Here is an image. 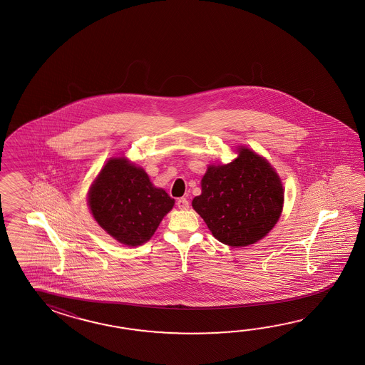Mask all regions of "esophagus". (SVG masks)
<instances>
[{"instance_id":"obj_1","label":"esophagus","mask_w":365,"mask_h":365,"mask_svg":"<svg viewBox=\"0 0 365 365\" xmlns=\"http://www.w3.org/2000/svg\"><path fill=\"white\" fill-rule=\"evenodd\" d=\"M176 203H178V207H179L180 210L189 209V201H187L186 198H179Z\"/></svg>"}]
</instances>
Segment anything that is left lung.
I'll list each match as a JSON object with an SVG mask.
<instances>
[{
  "label": "left lung",
  "mask_w": 365,
  "mask_h": 365,
  "mask_svg": "<svg viewBox=\"0 0 365 365\" xmlns=\"http://www.w3.org/2000/svg\"><path fill=\"white\" fill-rule=\"evenodd\" d=\"M201 186L192 206L225 245L255 244L279 219L284 200L279 176L249 148H240L231 163L210 165Z\"/></svg>",
  "instance_id": "left-lung-1"
}]
</instances>
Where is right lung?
I'll return each instance as SVG.
<instances>
[{
    "instance_id": "1",
    "label": "right lung",
    "mask_w": 365,
    "mask_h": 365,
    "mask_svg": "<svg viewBox=\"0 0 365 365\" xmlns=\"http://www.w3.org/2000/svg\"><path fill=\"white\" fill-rule=\"evenodd\" d=\"M88 205L101 228L125 245L137 247L151 239L175 200L153 185L142 168L115 158L95 180Z\"/></svg>"
}]
</instances>
